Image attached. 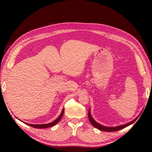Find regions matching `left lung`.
I'll use <instances>...</instances> for the list:
<instances>
[{"label":"left lung","instance_id":"left-lung-1","mask_svg":"<svg viewBox=\"0 0 152 152\" xmlns=\"http://www.w3.org/2000/svg\"><path fill=\"white\" fill-rule=\"evenodd\" d=\"M88 117L89 119V121L91 123L92 125H93L94 127L98 129L101 130V131H107V132H113V131H117L122 129L125 128L129 126H130L131 124L134 123L136 121V118H135L134 120H133L132 121H131V122H129L127 124H124V125H122V126H117V127H105L103 126L100 125L99 124L96 122L94 119L92 117L91 113H90V109L89 110V112H88Z\"/></svg>","mask_w":152,"mask_h":152}]
</instances>
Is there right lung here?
Segmentation results:
<instances>
[{"label": "right lung", "instance_id": "add662e5", "mask_svg": "<svg viewBox=\"0 0 152 152\" xmlns=\"http://www.w3.org/2000/svg\"><path fill=\"white\" fill-rule=\"evenodd\" d=\"M63 113H64V109H63L62 110V112L61 113L60 115L58 117V118L57 119H56L54 121H53L51 123H49V124H28V123H25V124H27V125L31 126V127H33L34 128H37V129H44V128H48V127H50L52 126H54V125H56L57 123L59 122V121L61 120V118H62L63 115ZM20 120V119H19Z\"/></svg>", "mask_w": 152, "mask_h": 152}]
</instances>
